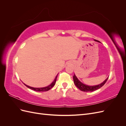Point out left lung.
Wrapping results in <instances>:
<instances>
[{
  "label": "left lung",
  "mask_w": 126,
  "mask_h": 126,
  "mask_svg": "<svg viewBox=\"0 0 126 126\" xmlns=\"http://www.w3.org/2000/svg\"><path fill=\"white\" fill-rule=\"evenodd\" d=\"M94 40L97 42H99L97 40ZM73 79H74V82L75 83V85L78 89H79L80 90L82 91H85V92H89V91H93L100 88L101 87H102L105 85V83L106 82V81H107L108 77L107 78L104 82L100 83V84L96 85V86H88L84 84V83H82L81 82H80L79 80L77 78V77H76L75 74L73 76Z\"/></svg>",
  "instance_id": "8db88e82"
}]
</instances>
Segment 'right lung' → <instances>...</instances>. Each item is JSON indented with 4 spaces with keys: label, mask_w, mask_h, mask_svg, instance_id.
Instances as JSON below:
<instances>
[{
    "label": "right lung",
    "mask_w": 126,
    "mask_h": 126,
    "mask_svg": "<svg viewBox=\"0 0 126 126\" xmlns=\"http://www.w3.org/2000/svg\"><path fill=\"white\" fill-rule=\"evenodd\" d=\"M57 78V76H56L55 80H54V81H53V82L51 83V84L50 85L47 86V87H43V88H33V87H30L29 86L26 85L25 84H24V85L27 87H28V88H29L30 89L33 90H35V91H39V92H40V91H48L49 90H50L51 88H52L54 86V85H55V83L56 82Z\"/></svg>",
    "instance_id": "obj_1"
}]
</instances>
